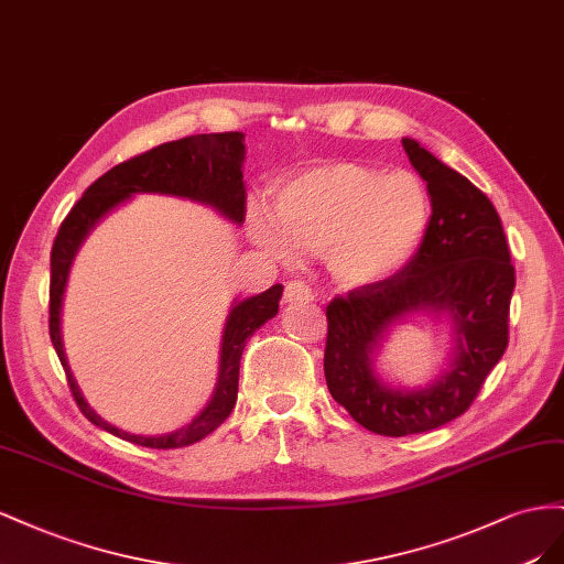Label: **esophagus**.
I'll return each mask as SVG.
<instances>
[{"instance_id": "esophagus-1", "label": "esophagus", "mask_w": 564, "mask_h": 564, "mask_svg": "<svg viewBox=\"0 0 564 564\" xmlns=\"http://www.w3.org/2000/svg\"><path fill=\"white\" fill-rule=\"evenodd\" d=\"M314 300L312 288L304 283V281H291L285 285V293H283V302L293 304V302H310Z\"/></svg>"}]
</instances>
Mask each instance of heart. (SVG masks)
Here are the masks:
<instances>
[{"instance_id":"1","label":"heart","mask_w":564,"mask_h":564,"mask_svg":"<svg viewBox=\"0 0 564 564\" xmlns=\"http://www.w3.org/2000/svg\"><path fill=\"white\" fill-rule=\"evenodd\" d=\"M273 220L250 219L252 238L269 254H326L337 281L368 285L390 279L415 254L430 224V198L406 170L380 174L328 163L295 174L276 191Z\"/></svg>"}]
</instances>
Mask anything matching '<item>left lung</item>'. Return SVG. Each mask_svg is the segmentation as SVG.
Returning a JSON list of instances; mask_svg holds the SVG:
<instances>
[{
    "label": "left lung",
    "mask_w": 564,
    "mask_h": 564,
    "mask_svg": "<svg viewBox=\"0 0 564 564\" xmlns=\"http://www.w3.org/2000/svg\"><path fill=\"white\" fill-rule=\"evenodd\" d=\"M401 143L432 203L423 243L394 276L354 288L326 307L328 390L354 421L384 437L434 430L473 406L508 347L514 288L508 240L491 200L417 141ZM417 308L453 314L459 357L432 389L394 393L375 380L367 351L384 327Z\"/></svg>",
    "instance_id": "1"
}]
</instances>
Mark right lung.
<instances>
[{
  "instance_id": "right-lung-1",
  "label": "right lung",
  "mask_w": 564,
  "mask_h": 564,
  "mask_svg": "<svg viewBox=\"0 0 564 564\" xmlns=\"http://www.w3.org/2000/svg\"><path fill=\"white\" fill-rule=\"evenodd\" d=\"M243 139L246 137L240 132H219L193 134L180 141L160 143V147L124 160V163L99 176V180L83 193V198L70 207L66 219L61 221L52 246L50 335L79 411H83L85 417H89L94 425L104 427L106 432L116 434L120 440L149 448H180L207 437V434L227 421L236 404L238 368L248 337L257 328L264 326L269 318L276 316L283 285H271L262 295L238 302L234 307L227 330H224L217 392L210 404L205 406V411L198 417H193L191 425L172 434H163V437H139V434H130L108 425L104 417H99L87 406V401L79 394L77 384L70 376V368L66 364V354H63L58 330V312L73 254L94 224L99 221L110 207H116L124 198H130L132 193H170V196H184L217 207L221 215H227L234 221H243L246 186L243 172H240V163H243L246 155Z\"/></svg>"
}]
</instances>
